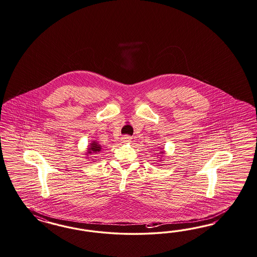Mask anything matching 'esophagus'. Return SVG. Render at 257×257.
Segmentation results:
<instances>
[{
    "instance_id": "34e87169",
    "label": "esophagus",
    "mask_w": 257,
    "mask_h": 257,
    "mask_svg": "<svg viewBox=\"0 0 257 257\" xmlns=\"http://www.w3.org/2000/svg\"><path fill=\"white\" fill-rule=\"evenodd\" d=\"M131 139H132V138L129 137V136H123V137L121 138V141H122V142H129V141H131Z\"/></svg>"
}]
</instances>
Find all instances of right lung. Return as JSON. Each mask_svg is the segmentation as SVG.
Returning <instances> with one entry per match:
<instances>
[{
    "label": "right lung",
    "instance_id": "add662e5",
    "mask_svg": "<svg viewBox=\"0 0 257 257\" xmlns=\"http://www.w3.org/2000/svg\"><path fill=\"white\" fill-rule=\"evenodd\" d=\"M101 151V146L97 144L96 142H92L90 145V148L88 150V153H96Z\"/></svg>",
    "mask_w": 257,
    "mask_h": 257
}]
</instances>
